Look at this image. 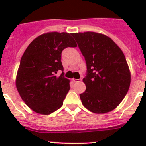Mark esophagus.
Wrapping results in <instances>:
<instances>
[{"label": "esophagus", "instance_id": "obj_1", "mask_svg": "<svg viewBox=\"0 0 146 146\" xmlns=\"http://www.w3.org/2000/svg\"><path fill=\"white\" fill-rule=\"evenodd\" d=\"M73 81H74V82H79L82 81V79H74L73 80Z\"/></svg>", "mask_w": 146, "mask_h": 146}]
</instances>
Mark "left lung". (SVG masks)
I'll return each instance as SVG.
<instances>
[{
    "label": "left lung",
    "instance_id": "obj_1",
    "mask_svg": "<svg viewBox=\"0 0 146 146\" xmlns=\"http://www.w3.org/2000/svg\"><path fill=\"white\" fill-rule=\"evenodd\" d=\"M84 56L87 66L80 94L83 106L91 112L103 114L112 111L125 97L131 74L124 54L108 36L95 32L72 33Z\"/></svg>",
    "mask_w": 146,
    "mask_h": 146
}]
</instances>
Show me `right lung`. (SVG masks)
I'll list each match as a JSON object with an SVG mask.
<instances>
[{
  "instance_id": "1",
  "label": "right lung",
  "mask_w": 146,
  "mask_h": 146,
  "mask_svg": "<svg viewBox=\"0 0 146 146\" xmlns=\"http://www.w3.org/2000/svg\"><path fill=\"white\" fill-rule=\"evenodd\" d=\"M71 33L50 32L35 38L23 53L17 71L16 86L22 99L32 110L49 115L58 110L70 89L69 80L62 72L61 52L76 47Z\"/></svg>"
}]
</instances>
